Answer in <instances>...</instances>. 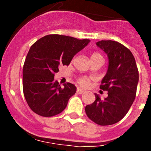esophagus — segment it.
<instances>
[{"instance_id": "34e87169", "label": "esophagus", "mask_w": 151, "mask_h": 151, "mask_svg": "<svg viewBox=\"0 0 151 151\" xmlns=\"http://www.w3.org/2000/svg\"><path fill=\"white\" fill-rule=\"evenodd\" d=\"M76 92H77V94H83V93H85V91L82 90V89H81V88H78L76 90Z\"/></svg>"}]
</instances>
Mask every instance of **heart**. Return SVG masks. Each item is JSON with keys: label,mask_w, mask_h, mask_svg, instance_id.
<instances>
[{"label": "heart", "mask_w": 151, "mask_h": 151, "mask_svg": "<svg viewBox=\"0 0 151 151\" xmlns=\"http://www.w3.org/2000/svg\"><path fill=\"white\" fill-rule=\"evenodd\" d=\"M91 61L96 60L103 59V57L101 54L97 53V52H94L91 54ZM92 80V77L88 76H80L76 78V82L80 86L82 87H87L88 86L90 82Z\"/></svg>", "instance_id": "heart-1"}]
</instances>
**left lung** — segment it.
I'll return each mask as SVG.
<instances>
[{"label":"left lung","mask_w":151,"mask_h":151,"mask_svg":"<svg viewBox=\"0 0 151 151\" xmlns=\"http://www.w3.org/2000/svg\"><path fill=\"white\" fill-rule=\"evenodd\" d=\"M96 45L107 54V73L100 88L107 91L104 100L95 94L93 104L85 106L91 120L100 125L115 124L126 115L136 96L139 79L138 69L132 53L117 41L101 40Z\"/></svg>","instance_id":"obj_1"}]
</instances>
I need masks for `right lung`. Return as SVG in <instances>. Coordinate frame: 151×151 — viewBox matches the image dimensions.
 I'll list each match as a JSON object with an SVG mask.
<instances>
[{
	"label": "right lung",
	"mask_w": 151,
	"mask_h": 151,
	"mask_svg": "<svg viewBox=\"0 0 151 151\" xmlns=\"http://www.w3.org/2000/svg\"><path fill=\"white\" fill-rule=\"evenodd\" d=\"M90 42L61 35H47L35 42L22 69V88L28 105L34 113L54 116L66 107L76 87L67 82L61 88L54 78L60 65L68 66L76 54Z\"/></svg>",
	"instance_id": "obj_1"
}]
</instances>
